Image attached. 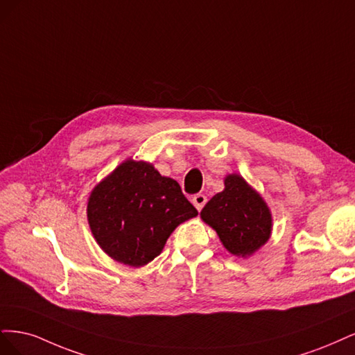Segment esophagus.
<instances>
[{
  "instance_id": "34e87169",
  "label": "esophagus",
  "mask_w": 355,
  "mask_h": 355,
  "mask_svg": "<svg viewBox=\"0 0 355 355\" xmlns=\"http://www.w3.org/2000/svg\"><path fill=\"white\" fill-rule=\"evenodd\" d=\"M207 196H205V194H202V193H199V194H194L193 196V199H191V202H193V205H194V208H196L199 212L202 211V208L205 207V203H207Z\"/></svg>"
}]
</instances>
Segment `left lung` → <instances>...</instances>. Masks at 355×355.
I'll return each instance as SVG.
<instances>
[{
    "label": "left lung",
    "mask_w": 355,
    "mask_h": 355,
    "mask_svg": "<svg viewBox=\"0 0 355 355\" xmlns=\"http://www.w3.org/2000/svg\"><path fill=\"white\" fill-rule=\"evenodd\" d=\"M224 186L205 205L200 218L214 228L228 252L250 257L270 239L271 212L261 194L239 174L227 175Z\"/></svg>",
    "instance_id": "left-lung-1"
}]
</instances>
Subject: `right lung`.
I'll return each mask as SVG.
<instances>
[{
  "label": "right lung",
  "instance_id": "right-lung-1",
  "mask_svg": "<svg viewBox=\"0 0 355 355\" xmlns=\"http://www.w3.org/2000/svg\"><path fill=\"white\" fill-rule=\"evenodd\" d=\"M198 215L178 182L143 161L122 162L91 191L88 224L98 246L121 264L153 261L175 228Z\"/></svg>",
  "mask_w": 355,
  "mask_h": 355
}]
</instances>
